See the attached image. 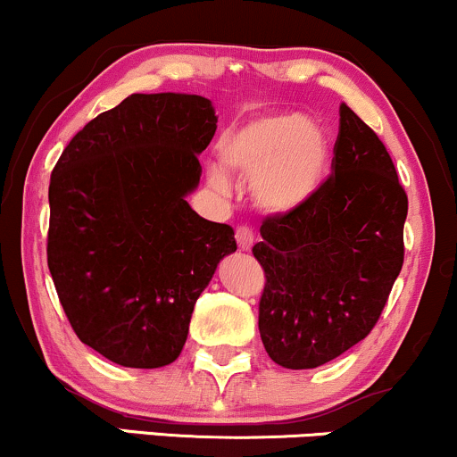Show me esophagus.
Here are the masks:
<instances>
[{
  "label": "esophagus",
  "instance_id": "34e87169",
  "mask_svg": "<svg viewBox=\"0 0 457 457\" xmlns=\"http://www.w3.org/2000/svg\"><path fill=\"white\" fill-rule=\"evenodd\" d=\"M235 239H237L239 250H250L254 244V230L250 227H237V230H235Z\"/></svg>",
  "mask_w": 457,
  "mask_h": 457
}]
</instances>
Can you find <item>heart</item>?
<instances>
[{
    "label": "heart",
    "mask_w": 457,
    "mask_h": 457,
    "mask_svg": "<svg viewBox=\"0 0 457 457\" xmlns=\"http://www.w3.org/2000/svg\"><path fill=\"white\" fill-rule=\"evenodd\" d=\"M220 160L253 177V196L268 212H289L311 196L326 170L324 133L297 112H270L244 122L220 140ZM212 186L227 192V179L212 170Z\"/></svg>",
    "instance_id": "1"
}]
</instances>
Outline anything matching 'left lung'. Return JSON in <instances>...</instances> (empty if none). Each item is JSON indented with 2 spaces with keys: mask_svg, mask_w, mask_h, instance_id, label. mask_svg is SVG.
<instances>
[{
  "mask_svg": "<svg viewBox=\"0 0 457 457\" xmlns=\"http://www.w3.org/2000/svg\"><path fill=\"white\" fill-rule=\"evenodd\" d=\"M406 189L376 131L339 107L332 174L261 224L259 332L287 369H315L362 341L403 265Z\"/></svg>",
  "mask_w": 457,
  "mask_h": 457,
  "instance_id": "obj_1",
  "label": "left lung"
}]
</instances>
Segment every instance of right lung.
<instances>
[{"instance_id":"right-lung-1","label":"right lung","mask_w":457,"mask_h":457,"mask_svg":"<svg viewBox=\"0 0 457 457\" xmlns=\"http://www.w3.org/2000/svg\"><path fill=\"white\" fill-rule=\"evenodd\" d=\"M198 95H131L77 131L49 183L47 263L81 343L133 369L170 365L220 259L228 224L186 196L215 133Z\"/></svg>"}]
</instances>
